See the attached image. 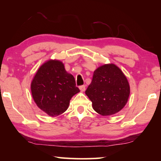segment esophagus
Masks as SVG:
<instances>
[{
    "mask_svg": "<svg viewBox=\"0 0 161 161\" xmlns=\"http://www.w3.org/2000/svg\"><path fill=\"white\" fill-rule=\"evenodd\" d=\"M80 89L81 90V92H84L85 91V85H81V86H80Z\"/></svg>",
    "mask_w": 161,
    "mask_h": 161,
    "instance_id": "34e87169",
    "label": "esophagus"
}]
</instances>
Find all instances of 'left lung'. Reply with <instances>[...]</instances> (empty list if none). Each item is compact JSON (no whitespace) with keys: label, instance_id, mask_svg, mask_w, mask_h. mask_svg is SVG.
<instances>
[{"label":"left lung","instance_id":"obj_1","mask_svg":"<svg viewBox=\"0 0 161 161\" xmlns=\"http://www.w3.org/2000/svg\"><path fill=\"white\" fill-rule=\"evenodd\" d=\"M85 94L92 108L102 116L119 112L130 95V85L126 75L115 64H105L95 69L92 82Z\"/></svg>","mask_w":161,"mask_h":161}]
</instances>
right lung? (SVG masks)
<instances>
[{
    "instance_id": "1",
    "label": "right lung",
    "mask_w": 161,
    "mask_h": 161,
    "mask_svg": "<svg viewBox=\"0 0 161 161\" xmlns=\"http://www.w3.org/2000/svg\"><path fill=\"white\" fill-rule=\"evenodd\" d=\"M31 89L37 107L52 117L64 113L72 97L80 92L73 75L58 59H49L38 68Z\"/></svg>"
}]
</instances>
